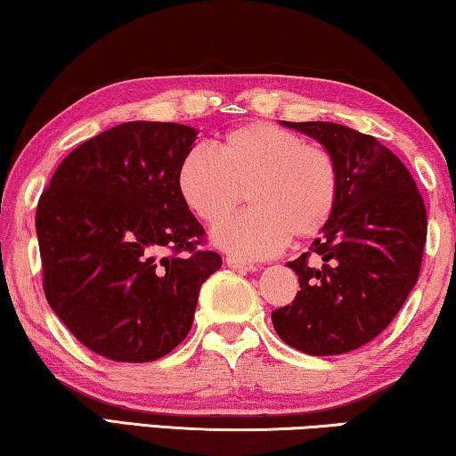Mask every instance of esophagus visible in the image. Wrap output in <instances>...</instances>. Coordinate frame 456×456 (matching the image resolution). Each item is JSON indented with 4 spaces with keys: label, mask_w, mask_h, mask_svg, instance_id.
<instances>
[{
    "label": "esophagus",
    "mask_w": 456,
    "mask_h": 456,
    "mask_svg": "<svg viewBox=\"0 0 456 456\" xmlns=\"http://www.w3.org/2000/svg\"><path fill=\"white\" fill-rule=\"evenodd\" d=\"M226 265L236 269V272H255V269H256L253 261L240 259V256H226Z\"/></svg>",
    "instance_id": "esophagus-1"
}]
</instances>
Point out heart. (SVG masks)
Wrapping results in <instances>:
<instances>
[{"mask_svg":"<svg viewBox=\"0 0 456 456\" xmlns=\"http://www.w3.org/2000/svg\"><path fill=\"white\" fill-rule=\"evenodd\" d=\"M181 200L201 222L220 224L240 206L250 209L214 230V242L242 259H265L288 240L316 236L331 222L341 170L325 146L272 123H247L195 146L176 168Z\"/></svg>","mask_w":456,"mask_h":456,"instance_id":"1","label":"heart"}]
</instances>
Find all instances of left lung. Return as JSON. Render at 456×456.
Returning a JSON list of instances; mask_svg holds the SVG:
<instances>
[{"label":"left lung","mask_w":456,"mask_h":456,"mask_svg":"<svg viewBox=\"0 0 456 456\" xmlns=\"http://www.w3.org/2000/svg\"><path fill=\"white\" fill-rule=\"evenodd\" d=\"M281 125L331 151L341 195L308 253L286 263L300 289L292 305L273 310V327L310 355L354 352L385 331L418 281L424 200L405 164L376 137L327 121Z\"/></svg>","instance_id":"obj_1"}]
</instances>
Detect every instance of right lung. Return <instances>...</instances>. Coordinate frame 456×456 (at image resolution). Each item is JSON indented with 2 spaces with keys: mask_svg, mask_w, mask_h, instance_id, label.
Listing matches in <instances>:
<instances>
[{
  "mask_svg": "<svg viewBox=\"0 0 456 456\" xmlns=\"http://www.w3.org/2000/svg\"><path fill=\"white\" fill-rule=\"evenodd\" d=\"M197 129L129 121L63 158L37 206L43 288L74 338L115 362L162 358L187 338L201 283L222 267L181 200Z\"/></svg>",
  "mask_w": 456,
  "mask_h": 456,
  "instance_id": "add662e5",
  "label": "right lung"
}]
</instances>
